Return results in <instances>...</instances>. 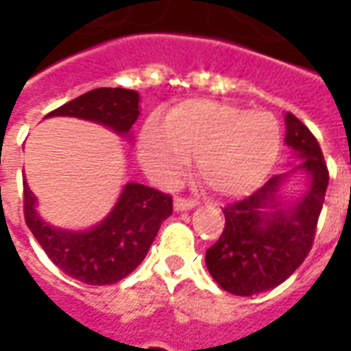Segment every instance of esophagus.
Returning <instances> with one entry per match:
<instances>
[{
  "label": "esophagus",
  "mask_w": 351,
  "mask_h": 351,
  "mask_svg": "<svg viewBox=\"0 0 351 351\" xmlns=\"http://www.w3.org/2000/svg\"><path fill=\"white\" fill-rule=\"evenodd\" d=\"M193 206H195V200H191V198L175 197V209H176V211H186V209H191Z\"/></svg>",
  "instance_id": "34e87169"
}]
</instances>
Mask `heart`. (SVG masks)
I'll return each instance as SVG.
<instances>
[{
    "label": "heart",
    "instance_id": "1",
    "mask_svg": "<svg viewBox=\"0 0 351 351\" xmlns=\"http://www.w3.org/2000/svg\"><path fill=\"white\" fill-rule=\"evenodd\" d=\"M280 151V127L266 111H247L213 100H186L158 120L145 121L138 153L147 175L173 186L197 154L198 178L230 198L253 191Z\"/></svg>",
    "mask_w": 351,
    "mask_h": 351
}]
</instances>
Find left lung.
I'll use <instances>...</instances> for the list:
<instances>
[{
  "mask_svg": "<svg viewBox=\"0 0 351 351\" xmlns=\"http://www.w3.org/2000/svg\"><path fill=\"white\" fill-rule=\"evenodd\" d=\"M286 145L310 175V189L291 208H278L284 176H271L239 202L228 204L220 239L206 251V264L220 288L240 297L277 288L304 262L315 239L326 195L328 165L317 138L299 118L286 114Z\"/></svg>",
  "mask_w": 351,
  "mask_h": 351,
  "instance_id": "1",
  "label": "left lung"
}]
</instances>
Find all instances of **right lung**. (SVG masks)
Returning a JSON list of instances; mask_svg holds the SVG:
<instances>
[{
  "instance_id": "1",
  "label": "right lung",
  "mask_w": 351,
  "mask_h": 351,
  "mask_svg": "<svg viewBox=\"0 0 351 351\" xmlns=\"http://www.w3.org/2000/svg\"><path fill=\"white\" fill-rule=\"evenodd\" d=\"M138 101L136 90L100 87L63 104L47 117L84 118L127 134L140 117ZM34 202V195L23 182L25 222L34 239L65 275L90 286L118 282L140 266L162 222L173 213L171 195L132 182L123 187L111 215L84 233L51 228L36 215Z\"/></svg>"
}]
</instances>
